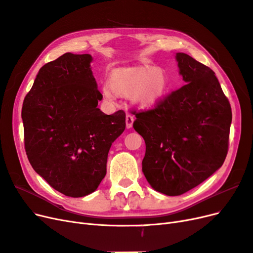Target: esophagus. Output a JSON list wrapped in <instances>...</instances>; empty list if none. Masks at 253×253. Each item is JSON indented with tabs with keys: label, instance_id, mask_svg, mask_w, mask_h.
<instances>
[{
	"label": "esophagus",
	"instance_id": "1",
	"mask_svg": "<svg viewBox=\"0 0 253 253\" xmlns=\"http://www.w3.org/2000/svg\"><path fill=\"white\" fill-rule=\"evenodd\" d=\"M134 121V117L132 115H127L126 116V127L127 128H131L132 124Z\"/></svg>",
	"mask_w": 253,
	"mask_h": 253
}]
</instances>
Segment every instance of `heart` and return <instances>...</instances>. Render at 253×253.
Returning a JSON list of instances; mask_svg holds the SVG:
<instances>
[{"label":"heart","mask_w":253,"mask_h":253,"mask_svg":"<svg viewBox=\"0 0 253 253\" xmlns=\"http://www.w3.org/2000/svg\"><path fill=\"white\" fill-rule=\"evenodd\" d=\"M169 90L166 71L160 67H120L113 69L108 84L102 91L106 100L113 101L116 94L130 96L140 107H151L165 97Z\"/></svg>","instance_id":"obj_1"}]
</instances>
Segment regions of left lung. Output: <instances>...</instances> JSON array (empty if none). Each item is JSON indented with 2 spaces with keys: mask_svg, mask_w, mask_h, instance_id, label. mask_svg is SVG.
I'll use <instances>...</instances> for the list:
<instances>
[{
  "mask_svg": "<svg viewBox=\"0 0 253 253\" xmlns=\"http://www.w3.org/2000/svg\"><path fill=\"white\" fill-rule=\"evenodd\" d=\"M175 59L186 84L153 108L133 111V128L146 144L144 175L169 197L189 191L223 165L232 120L214 72L186 53Z\"/></svg>",
  "mask_w": 253,
  "mask_h": 253,
  "instance_id": "left-lung-1",
  "label": "left lung"
}]
</instances>
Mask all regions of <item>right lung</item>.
<instances>
[{"label": "right lung", "instance_id": "add662e5", "mask_svg": "<svg viewBox=\"0 0 253 253\" xmlns=\"http://www.w3.org/2000/svg\"><path fill=\"white\" fill-rule=\"evenodd\" d=\"M90 54L61 55L40 69L22 107L29 163L53 189L81 198L106 175L111 144L123 133L126 115H105L90 68Z\"/></svg>", "mask_w": 253, "mask_h": 253}]
</instances>
